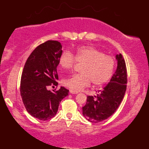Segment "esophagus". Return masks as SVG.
<instances>
[{
	"label": "esophagus",
	"instance_id": "1",
	"mask_svg": "<svg viewBox=\"0 0 149 149\" xmlns=\"http://www.w3.org/2000/svg\"><path fill=\"white\" fill-rule=\"evenodd\" d=\"M70 93H72V94H77V93H78V91H74L72 89H70Z\"/></svg>",
	"mask_w": 149,
	"mask_h": 149
}]
</instances>
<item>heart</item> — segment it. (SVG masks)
Wrapping results in <instances>:
<instances>
[{
  "label": "heart",
  "mask_w": 149,
  "mask_h": 149,
  "mask_svg": "<svg viewBox=\"0 0 149 149\" xmlns=\"http://www.w3.org/2000/svg\"><path fill=\"white\" fill-rule=\"evenodd\" d=\"M77 62L83 64L81 70L82 74H74L62 80L63 85L76 91L88 87L91 81L94 86L107 83L113 76L115 65L113 57L105 55L93 47L78 48L74 56L65 51L59 60L61 67L66 70L72 69Z\"/></svg>",
  "instance_id": "b5f03b06"
}]
</instances>
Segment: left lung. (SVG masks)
Returning a JSON list of instances; mask_svg holds the SVG:
<instances>
[{"label":"left lung","instance_id":"1","mask_svg":"<svg viewBox=\"0 0 149 149\" xmlns=\"http://www.w3.org/2000/svg\"><path fill=\"white\" fill-rule=\"evenodd\" d=\"M117 68L110 82L94 96L88 95L83 107V115L89 121L98 123L113 115L125 95L127 87V68L122 55L116 56Z\"/></svg>","mask_w":149,"mask_h":149}]
</instances>
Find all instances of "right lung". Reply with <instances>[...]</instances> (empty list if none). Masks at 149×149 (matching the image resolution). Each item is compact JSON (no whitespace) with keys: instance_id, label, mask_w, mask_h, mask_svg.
<instances>
[{"instance_id":"add662e5","label":"right lung","mask_w":149,"mask_h":149,"mask_svg":"<svg viewBox=\"0 0 149 149\" xmlns=\"http://www.w3.org/2000/svg\"><path fill=\"white\" fill-rule=\"evenodd\" d=\"M62 46L57 40H47L31 53L22 71L20 94L26 111L32 117L46 121L56 115L62 100L68 89L61 87L57 91L49 87L57 86V67L62 54Z\"/></svg>"}]
</instances>
